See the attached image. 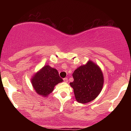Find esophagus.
Masks as SVG:
<instances>
[{
	"label": "esophagus",
	"mask_w": 131,
	"mask_h": 131,
	"mask_svg": "<svg viewBox=\"0 0 131 131\" xmlns=\"http://www.w3.org/2000/svg\"><path fill=\"white\" fill-rule=\"evenodd\" d=\"M63 80H64V82H66V83L68 82V79L67 78H64V79H63Z\"/></svg>",
	"instance_id": "1"
}]
</instances>
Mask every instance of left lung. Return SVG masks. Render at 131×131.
<instances>
[{"instance_id":"obj_1","label":"left lung","mask_w":131,"mask_h":131,"mask_svg":"<svg viewBox=\"0 0 131 131\" xmlns=\"http://www.w3.org/2000/svg\"><path fill=\"white\" fill-rule=\"evenodd\" d=\"M74 81L70 83L76 101L85 104L97 97L103 89L104 77L101 70L92 61L78 67L73 73Z\"/></svg>"}]
</instances>
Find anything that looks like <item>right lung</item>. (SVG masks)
Wrapping results in <instances>:
<instances>
[{"label":"right lung","instance_id":"1","mask_svg":"<svg viewBox=\"0 0 131 131\" xmlns=\"http://www.w3.org/2000/svg\"><path fill=\"white\" fill-rule=\"evenodd\" d=\"M62 81L57 70L48 65L45 66L31 79L36 92L44 97L51 94L55 86Z\"/></svg>","mask_w":131,"mask_h":131}]
</instances>
